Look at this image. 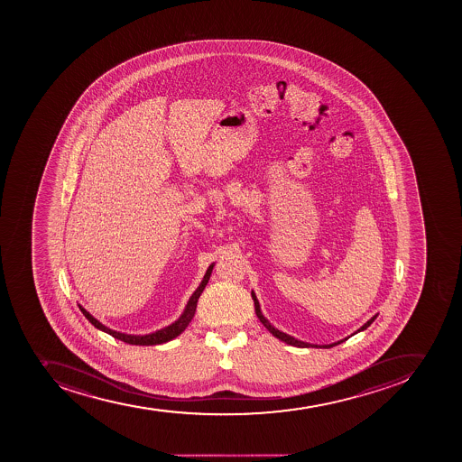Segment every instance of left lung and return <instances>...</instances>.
Here are the masks:
<instances>
[{
    "label": "left lung",
    "mask_w": 462,
    "mask_h": 462,
    "mask_svg": "<svg viewBox=\"0 0 462 462\" xmlns=\"http://www.w3.org/2000/svg\"><path fill=\"white\" fill-rule=\"evenodd\" d=\"M251 295H253L254 304H255V313H257L258 319H260V322L264 325L267 329H269L270 334H273V337H276V338L281 339V341H283V343L290 344V346H295V347H320V348H331L334 347V346H338V344L344 343L346 339L350 338L351 335L357 334V332L365 331L367 327H371V323L375 320L376 316H372L369 320H367L366 323H365L364 327L359 328L357 331L355 332V334H351L350 337H347V338L339 339V341H337V343L332 344H325V346H318V344H309L304 343V341H300V339L294 338V337H291V335L285 334V332L279 331V329H276V328L273 327V325H270L269 320L263 316L262 310H260V304H258L257 297H255V294L251 292Z\"/></svg>",
    "instance_id": "8db88e82"
}]
</instances>
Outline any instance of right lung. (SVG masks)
<instances>
[{
    "label": "right lung",
    "instance_id": "add662e5",
    "mask_svg": "<svg viewBox=\"0 0 462 462\" xmlns=\"http://www.w3.org/2000/svg\"><path fill=\"white\" fill-rule=\"evenodd\" d=\"M213 267L214 264L209 265L204 279H202V282L198 286L197 291L193 292L192 297L189 299L188 306L184 309L183 315L180 316L176 322L171 323L170 327L162 328L160 331L152 332V334L128 335L123 334V332H116L114 331V329H109V328L105 327L103 323L98 322L97 319L93 318L84 307L79 306V310L82 311V315L88 319V322H90L91 325H95V328H97L100 331L106 332V334L112 335L114 338L121 339L124 343L133 344V346H156V344L167 343V341H171L172 338L179 337V335L188 328L189 323L192 322L195 311H197L198 299H199L202 291L205 290V286L208 283Z\"/></svg>",
    "mask_w": 462,
    "mask_h": 462
}]
</instances>
